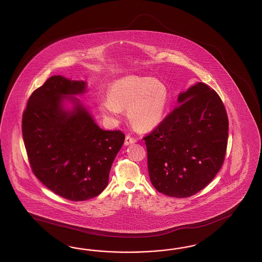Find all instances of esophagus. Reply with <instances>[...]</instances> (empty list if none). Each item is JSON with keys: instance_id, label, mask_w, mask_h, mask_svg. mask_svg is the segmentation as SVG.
Segmentation results:
<instances>
[{"instance_id": "esophagus-1", "label": "esophagus", "mask_w": 262, "mask_h": 262, "mask_svg": "<svg viewBox=\"0 0 262 262\" xmlns=\"http://www.w3.org/2000/svg\"><path fill=\"white\" fill-rule=\"evenodd\" d=\"M135 138H133L130 135H127L126 138H125V145H129V144H133L135 143Z\"/></svg>"}]
</instances>
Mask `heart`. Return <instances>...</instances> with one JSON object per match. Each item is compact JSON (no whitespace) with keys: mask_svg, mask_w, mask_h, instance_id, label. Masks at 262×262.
Segmentation results:
<instances>
[{"mask_svg":"<svg viewBox=\"0 0 262 262\" xmlns=\"http://www.w3.org/2000/svg\"><path fill=\"white\" fill-rule=\"evenodd\" d=\"M110 98L101 100L99 108L107 119H119L123 108H127L132 124L143 130L159 125L166 110L169 92L166 85L157 79L127 77L113 82Z\"/></svg>","mask_w":262,"mask_h":262,"instance_id":"b5f03b06","label":"heart"}]
</instances>
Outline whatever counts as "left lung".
Masks as SVG:
<instances>
[{
    "instance_id": "obj_1",
    "label": "left lung",
    "mask_w": 262,
    "mask_h": 262,
    "mask_svg": "<svg viewBox=\"0 0 262 262\" xmlns=\"http://www.w3.org/2000/svg\"><path fill=\"white\" fill-rule=\"evenodd\" d=\"M178 100L180 104L143 140L154 187L169 197L187 198L204 189L221 169L229 119L221 98L204 82Z\"/></svg>"
}]
</instances>
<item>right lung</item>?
<instances>
[{"label":"right lung","mask_w":262,"mask_h":262,"mask_svg":"<svg viewBox=\"0 0 262 262\" xmlns=\"http://www.w3.org/2000/svg\"><path fill=\"white\" fill-rule=\"evenodd\" d=\"M85 82L53 76L34 90L23 112L22 134L32 173L50 190L73 202L98 196L108 183L125 135L98 127L74 97ZM65 97L74 110L62 108Z\"/></svg>","instance_id":"obj_1"}]
</instances>
